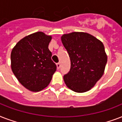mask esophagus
<instances>
[{
  "mask_svg": "<svg viewBox=\"0 0 122 122\" xmlns=\"http://www.w3.org/2000/svg\"><path fill=\"white\" fill-rule=\"evenodd\" d=\"M56 66H57V68L59 69L60 68V67H61V64L59 63H57V64H56Z\"/></svg>",
  "mask_w": 122,
  "mask_h": 122,
  "instance_id": "obj_1",
  "label": "esophagus"
}]
</instances>
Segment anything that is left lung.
<instances>
[{
  "label": "left lung",
  "instance_id": "1",
  "mask_svg": "<svg viewBox=\"0 0 122 122\" xmlns=\"http://www.w3.org/2000/svg\"><path fill=\"white\" fill-rule=\"evenodd\" d=\"M61 41L71 61L70 70L63 76L66 85L76 92L89 91L104 73L107 63L104 45L83 32L65 34Z\"/></svg>",
  "mask_w": 122,
  "mask_h": 122
}]
</instances>
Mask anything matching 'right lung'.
<instances>
[{
    "mask_svg": "<svg viewBox=\"0 0 122 122\" xmlns=\"http://www.w3.org/2000/svg\"><path fill=\"white\" fill-rule=\"evenodd\" d=\"M51 36L41 31L26 36L16 44L11 52V68L18 81L30 91L46 88L56 70L48 46Z\"/></svg>",
    "mask_w": 122,
    "mask_h": 122,
    "instance_id": "obj_1",
    "label": "right lung"
}]
</instances>
